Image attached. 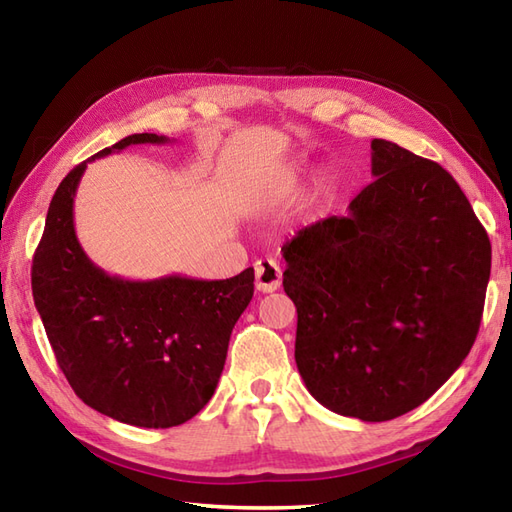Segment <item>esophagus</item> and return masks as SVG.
Listing matches in <instances>:
<instances>
[{"mask_svg":"<svg viewBox=\"0 0 512 512\" xmlns=\"http://www.w3.org/2000/svg\"><path fill=\"white\" fill-rule=\"evenodd\" d=\"M255 286L259 292H275L281 286V268L275 259L264 257L255 262Z\"/></svg>","mask_w":512,"mask_h":512,"instance_id":"obj_1","label":"esophagus"}]
</instances>
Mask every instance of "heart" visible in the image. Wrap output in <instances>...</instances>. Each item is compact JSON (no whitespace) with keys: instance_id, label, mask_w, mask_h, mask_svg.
I'll return each mask as SVG.
<instances>
[{"instance_id":"heart-1","label":"heart","mask_w":512,"mask_h":512,"mask_svg":"<svg viewBox=\"0 0 512 512\" xmlns=\"http://www.w3.org/2000/svg\"><path fill=\"white\" fill-rule=\"evenodd\" d=\"M299 169H301L299 165H292V167L286 171V176L281 178V187H284V189H292V187H295L297 180H299ZM332 187H334L332 178L325 176V178L319 180V191H321V193H328Z\"/></svg>"}]
</instances>
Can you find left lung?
Listing matches in <instances>:
<instances>
[{
	"label": "left lung",
	"instance_id": "left-lung-1",
	"mask_svg": "<svg viewBox=\"0 0 512 512\" xmlns=\"http://www.w3.org/2000/svg\"><path fill=\"white\" fill-rule=\"evenodd\" d=\"M374 182L281 253L295 361L323 407L365 422L416 409L480 330L491 242L438 162L372 140Z\"/></svg>",
	"mask_w": 512,
	"mask_h": 512
}]
</instances>
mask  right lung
I'll return each mask as SVG.
<instances>
[{"mask_svg":"<svg viewBox=\"0 0 512 512\" xmlns=\"http://www.w3.org/2000/svg\"><path fill=\"white\" fill-rule=\"evenodd\" d=\"M165 145L132 134L76 165L52 195L32 259V297L61 372L85 405L118 422L169 429L215 394L237 319L253 299L255 270L231 279L107 275L74 231V195L88 162L129 145Z\"/></svg>","mask_w":512,"mask_h":512,"instance_id":"1","label":"right lung"}]
</instances>
